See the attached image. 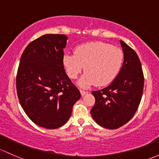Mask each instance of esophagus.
Masks as SVG:
<instances>
[{
  "label": "esophagus",
  "instance_id": "obj_1",
  "mask_svg": "<svg viewBox=\"0 0 159 159\" xmlns=\"http://www.w3.org/2000/svg\"><path fill=\"white\" fill-rule=\"evenodd\" d=\"M80 91H81V94L82 95V96H84V95L86 94V93H88V92L86 91H84V90H80Z\"/></svg>",
  "mask_w": 159,
  "mask_h": 159
}]
</instances>
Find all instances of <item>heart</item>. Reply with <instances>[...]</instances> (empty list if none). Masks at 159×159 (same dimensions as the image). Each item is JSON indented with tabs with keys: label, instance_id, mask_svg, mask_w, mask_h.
Segmentation results:
<instances>
[{
	"label": "heart",
	"instance_id": "b5f03b06",
	"mask_svg": "<svg viewBox=\"0 0 159 159\" xmlns=\"http://www.w3.org/2000/svg\"><path fill=\"white\" fill-rule=\"evenodd\" d=\"M63 66L71 79H75L84 67V75L79 81L81 87L96 84L105 86L114 81L123 63L120 48L103 42H91L77 46L74 54L63 56Z\"/></svg>",
	"mask_w": 159,
	"mask_h": 159
}]
</instances>
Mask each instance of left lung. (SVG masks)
Masks as SVG:
<instances>
[{"instance_id": "8db88e82", "label": "left lung", "mask_w": 159, "mask_h": 159, "mask_svg": "<svg viewBox=\"0 0 159 159\" xmlns=\"http://www.w3.org/2000/svg\"><path fill=\"white\" fill-rule=\"evenodd\" d=\"M123 66L114 81L100 91H92L95 103L91 116L102 127L115 129L132 119L139 107L144 87V75L136 52L120 40Z\"/></svg>"}]
</instances>
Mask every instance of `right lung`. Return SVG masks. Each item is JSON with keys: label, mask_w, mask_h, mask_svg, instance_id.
<instances>
[{"label": "right lung", "mask_w": 159, "mask_h": 159, "mask_svg": "<svg viewBox=\"0 0 159 159\" xmlns=\"http://www.w3.org/2000/svg\"><path fill=\"white\" fill-rule=\"evenodd\" d=\"M67 39L66 35L46 34L33 40L18 67L16 86L21 107L33 123L46 129L63 126L81 98L63 66Z\"/></svg>", "instance_id": "1"}]
</instances>
